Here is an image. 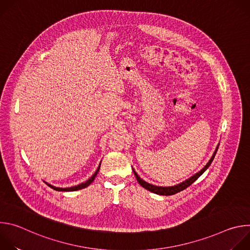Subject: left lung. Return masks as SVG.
Wrapping results in <instances>:
<instances>
[{"instance_id": "obj_1", "label": "left lung", "mask_w": 250, "mask_h": 250, "mask_svg": "<svg viewBox=\"0 0 250 250\" xmlns=\"http://www.w3.org/2000/svg\"><path fill=\"white\" fill-rule=\"evenodd\" d=\"M218 148H219V146H217V148H216L215 152H213V154H212L211 158L209 159V161L207 163V165H206L201 171H199L198 173H196L195 175H193L191 178H189V179H187L186 181H184V182H182V183H180V184H178V185H175V186H171V187H159V186H155V185L149 184V183L146 182L145 180H142L141 178L136 174V172H135L133 169H132V170H133V173H134V175H135V178H136L137 182L139 183V185H141L145 189H146V190H148V191H150V192H152V193H154V194H157V195L171 196V195H174V194H176V193H178V192H181V191H183L184 189L188 188L190 185H192V184L198 179V178L208 168V166H209L210 163L212 162V160H213V158H215V155H216V153H217V151H218Z\"/></svg>"}]
</instances>
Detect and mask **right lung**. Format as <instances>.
Here are the masks:
<instances>
[{
  "label": "right lung",
  "instance_id": "right-lung-1",
  "mask_svg": "<svg viewBox=\"0 0 250 250\" xmlns=\"http://www.w3.org/2000/svg\"><path fill=\"white\" fill-rule=\"evenodd\" d=\"M100 166H101V163H100V165H99V167H98V169L96 170V172L94 173V175L90 178L89 180H87L86 182H84V183H82V184H79V185H77V186H74V187H70V188H58V187H55V186H52V185H50V184H48V183H46V185L47 186H49L50 188H52L53 190H56V191H64V192H71V191H77V190H81V189H84V188H86V187H88L93 181H94V179H95V177L97 176V174H98V172H99V170H100Z\"/></svg>",
  "mask_w": 250,
  "mask_h": 250
}]
</instances>
